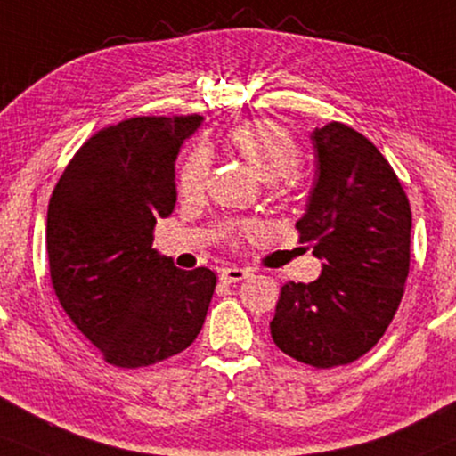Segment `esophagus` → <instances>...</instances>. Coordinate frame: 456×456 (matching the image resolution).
<instances>
[{
	"label": "esophagus",
	"mask_w": 456,
	"mask_h": 456,
	"mask_svg": "<svg viewBox=\"0 0 456 456\" xmlns=\"http://www.w3.org/2000/svg\"><path fill=\"white\" fill-rule=\"evenodd\" d=\"M248 275H250V271L241 269V267H224L221 271V280L224 281V284H233V281H241V280H246Z\"/></svg>",
	"instance_id": "34e87169"
}]
</instances>
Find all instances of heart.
<instances>
[{
  "mask_svg": "<svg viewBox=\"0 0 456 456\" xmlns=\"http://www.w3.org/2000/svg\"><path fill=\"white\" fill-rule=\"evenodd\" d=\"M227 138L233 151L263 183L284 181L298 164L297 142L280 124L269 119L235 126ZM206 176H208V158L201 151L191 153L178 175V191L185 198H195L204 191Z\"/></svg>",
  "mask_w": 456,
  "mask_h": 456,
  "instance_id": "1",
  "label": "heart"
}]
</instances>
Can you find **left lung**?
<instances>
[{
	"label": "left lung",
	"mask_w": 456,
	"mask_h": 456,
	"mask_svg": "<svg viewBox=\"0 0 456 456\" xmlns=\"http://www.w3.org/2000/svg\"><path fill=\"white\" fill-rule=\"evenodd\" d=\"M315 178L297 221L318 280L281 286L271 338L315 368L349 364L394 320L411 267V204L381 151L349 126L311 132Z\"/></svg>",
	"instance_id": "obj_1"
}]
</instances>
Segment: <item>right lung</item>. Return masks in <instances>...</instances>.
<instances>
[{
    "label": "right lung",
    "instance_id": "obj_1",
    "mask_svg": "<svg viewBox=\"0 0 456 456\" xmlns=\"http://www.w3.org/2000/svg\"><path fill=\"white\" fill-rule=\"evenodd\" d=\"M201 119L109 126L75 153L50 198L52 286L113 366L141 368L181 354L204 326L216 275L178 269L151 248L155 223L176 204V155Z\"/></svg>",
    "mask_w": 456,
    "mask_h": 456
}]
</instances>
